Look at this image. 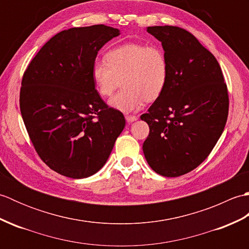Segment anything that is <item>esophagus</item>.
Segmentation results:
<instances>
[{
	"mask_svg": "<svg viewBox=\"0 0 249 249\" xmlns=\"http://www.w3.org/2000/svg\"><path fill=\"white\" fill-rule=\"evenodd\" d=\"M125 119L128 122V123H131V122H135L138 120V118H137L136 115H125Z\"/></svg>",
	"mask_w": 249,
	"mask_h": 249,
	"instance_id": "1",
	"label": "esophagus"
}]
</instances>
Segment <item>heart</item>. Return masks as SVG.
Segmentation results:
<instances>
[{"instance_id": "b5f03b06", "label": "heart", "mask_w": 249, "mask_h": 249, "mask_svg": "<svg viewBox=\"0 0 249 249\" xmlns=\"http://www.w3.org/2000/svg\"><path fill=\"white\" fill-rule=\"evenodd\" d=\"M91 76L97 93L108 98L122 82V89L110 100L123 112L139 110L145 102H154L165 91L169 63L160 47L125 43L106 52L104 61H95Z\"/></svg>"}]
</instances>
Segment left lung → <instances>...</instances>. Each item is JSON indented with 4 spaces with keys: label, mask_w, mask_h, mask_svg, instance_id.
I'll use <instances>...</instances> for the list:
<instances>
[{
    "label": "left lung",
    "mask_w": 249,
    "mask_h": 249,
    "mask_svg": "<svg viewBox=\"0 0 249 249\" xmlns=\"http://www.w3.org/2000/svg\"><path fill=\"white\" fill-rule=\"evenodd\" d=\"M169 63L165 91L142 114L150 133L145 160L156 173L176 178L197 168L225 128L229 95L217 60L196 37L178 26H149Z\"/></svg>",
    "instance_id": "left-lung-1"
}]
</instances>
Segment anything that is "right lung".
<instances>
[{
	"mask_svg": "<svg viewBox=\"0 0 249 249\" xmlns=\"http://www.w3.org/2000/svg\"><path fill=\"white\" fill-rule=\"evenodd\" d=\"M119 35L104 24L62 31L23 73L20 111L25 128L41 160L64 177L96 173L125 127L123 113L100 98L91 76L100 48Z\"/></svg>",
	"mask_w": 249,
	"mask_h": 249,
	"instance_id": "add662e5",
	"label": "right lung"
}]
</instances>
